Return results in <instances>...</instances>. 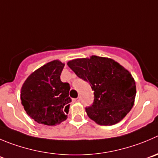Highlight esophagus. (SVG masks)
<instances>
[{"label": "esophagus", "instance_id": "34e87169", "mask_svg": "<svg viewBox=\"0 0 158 158\" xmlns=\"http://www.w3.org/2000/svg\"><path fill=\"white\" fill-rule=\"evenodd\" d=\"M73 101L74 102H80L81 101V98L80 97H77V98H74L73 99Z\"/></svg>", "mask_w": 158, "mask_h": 158}]
</instances>
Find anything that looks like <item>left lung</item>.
<instances>
[{
	"instance_id": "obj_1",
	"label": "left lung",
	"mask_w": 158,
	"mask_h": 158,
	"mask_svg": "<svg viewBox=\"0 0 158 158\" xmlns=\"http://www.w3.org/2000/svg\"><path fill=\"white\" fill-rule=\"evenodd\" d=\"M78 77L94 91V102L85 108L87 115L101 126L121 121L134 104L136 83L131 73L114 60L91 56L67 63Z\"/></svg>"
}]
</instances>
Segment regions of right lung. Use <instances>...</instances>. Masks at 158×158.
<instances>
[{
  "instance_id": "1",
  "label": "right lung",
  "mask_w": 158,
  "mask_h": 158,
  "mask_svg": "<svg viewBox=\"0 0 158 158\" xmlns=\"http://www.w3.org/2000/svg\"><path fill=\"white\" fill-rule=\"evenodd\" d=\"M65 64L52 60L28 77L21 89L26 113L40 124L56 126L67 119L71 98L70 87L60 81Z\"/></svg>"
}]
</instances>
